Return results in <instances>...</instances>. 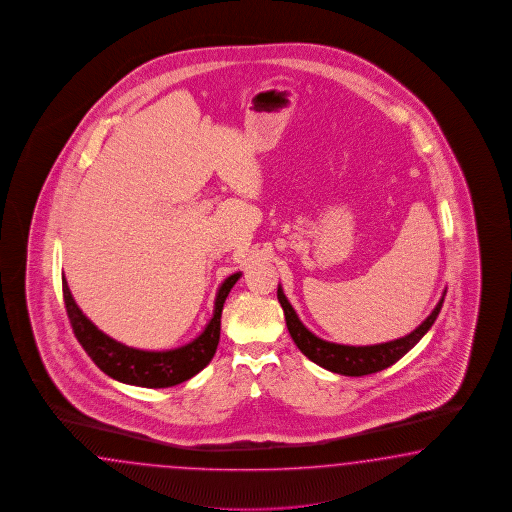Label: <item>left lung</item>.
Listing matches in <instances>:
<instances>
[{
  "instance_id": "8db88e82",
  "label": "left lung",
  "mask_w": 512,
  "mask_h": 512,
  "mask_svg": "<svg viewBox=\"0 0 512 512\" xmlns=\"http://www.w3.org/2000/svg\"><path fill=\"white\" fill-rule=\"evenodd\" d=\"M444 295L434 306L431 315L421 323L420 327L412 330L405 338L377 343V345L354 347V345H340V343H330V341L317 338L315 334H312L308 328L302 325L299 315L295 314V310L286 299L282 288L278 286V291H276L278 302H280L284 315H286L289 334H291L293 341L297 343V347L301 349V353L308 356L317 366L325 367L328 371L340 373L345 377L371 375V373H377V371L392 366L399 358H403L427 334V330L433 327L436 317L442 310Z\"/></svg>"
}]
</instances>
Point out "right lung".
<instances>
[{"label":"right lung","mask_w":512,"mask_h":512,"mask_svg":"<svg viewBox=\"0 0 512 512\" xmlns=\"http://www.w3.org/2000/svg\"><path fill=\"white\" fill-rule=\"evenodd\" d=\"M239 276L241 273H234L221 284L215 299L213 317L204 328V332L195 340L171 351L133 349L109 338L79 310L78 304L68 289L65 276H63V297H65L66 314L76 338L85 349V353L91 356L92 362L100 367L105 375L132 386L169 388L195 377L198 371H202L210 364L219 345L224 301L230 289L234 288V284L239 280Z\"/></svg>","instance_id":"add662e5"}]
</instances>
